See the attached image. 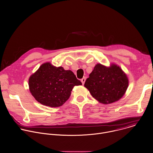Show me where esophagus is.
I'll return each instance as SVG.
<instances>
[{"instance_id":"esophagus-1","label":"esophagus","mask_w":153,"mask_h":153,"mask_svg":"<svg viewBox=\"0 0 153 153\" xmlns=\"http://www.w3.org/2000/svg\"><path fill=\"white\" fill-rule=\"evenodd\" d=\"M85 81H86V77H83V78H82V79H81V82H82V83L83 85H84Z\"/></svg>"}]
</instances>
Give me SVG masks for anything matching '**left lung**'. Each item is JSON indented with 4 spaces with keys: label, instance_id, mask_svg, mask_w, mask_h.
Returning a JSON list of instances; mask_svg holds the SVG:
<instances>
[{
    "label": "left lung",
    "instance_id": "obj_1",
    "mask_svg": "<svg viewBox=\"0 0 153 153\" xmlns=\"http://www.w3.org/2000/svg\"><path fill=\"white\" fill-rule=\"evenodd\" d=\"M126 74L116 65L106 67L97 64L85 83L92 96L101 103L107 104L120 100L128 87Z\"/></svg>",
    "mask_w": 153,
    "mask_h": 153
}]
</instances>
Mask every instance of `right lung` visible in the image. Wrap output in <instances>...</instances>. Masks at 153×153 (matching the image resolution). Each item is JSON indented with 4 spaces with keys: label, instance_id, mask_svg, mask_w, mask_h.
<instances>
[{
    "label": "right lung",
    "instance_id": "right-lung-1",
    "mask_svg": "<svg viewBox=\"0 0 153 153\" xmlns=\"http://www.w3.org/2000/svg\"><path fill=\"white\" fill-rule=\"evenodd\" d=\"M30 92L40 104L60 107L70 98L74 86L82 85L71 70L56 67L49 62L42 64L28 81Z\"/></svg>",
    "mask_w": 153,
    "mask_h": 153
}]
</instances>
